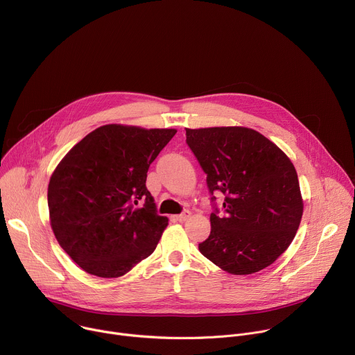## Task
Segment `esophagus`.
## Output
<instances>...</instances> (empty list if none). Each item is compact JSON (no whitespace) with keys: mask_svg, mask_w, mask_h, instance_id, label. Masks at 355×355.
Segmentation results:
<instances>
[{"mask_svg":"<svg viewBox=\"0 0 355 355\" xmlns=\"http://www.w3.org/2000/svg\"><path fill=\"white\" fill-rule=\"evenodd\" d=\"M189 215H191V212H189V211H184L182 214L177 215V216H175V219H177L178 222H185V220L189 218Z\"/></svg>","mask_w":355,"mask_h":355,"instance_id":"1","label":"esophagus"}]
</instances>
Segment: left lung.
<instances>
[{
    "instance_id": "1",
    "label": "left lung",
    "mask_w": 355,
    "mask_h": 355,
    "mask_svg": "<svg viewBox=\"0 0 355 355\" xmlns=\"http://www.w3.org/2000/svg\"><path fill=\"white\" fill-rule=\"evenodd\" d=\"M207 174L214 205L211 234L199 251L233 275L259 272L292 243L303 202L297 174L284 151L261 133L241 126L185 129ZM225 196L223 214L214 204Z\"/></svg>"
}]
</instances>
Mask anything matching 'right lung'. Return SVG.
I'll return each instance as SVG.
<instances>
[{"instance_id":"1","label":"right lung","mask_w":355,"mask_h":355,"mask_svg":"<svg viewBox=\"0 0 355 355\" xmlns=\"http://www.w3.org/2000/svg\"><path fill=\"white\" fill-rule=\"evenodd\" d=\"M177 133L105 125L78 141L50 177V225L85 272L116 278L147 259L168 225L146 187L150 164Z\"/></svg>"}]
</instances>
